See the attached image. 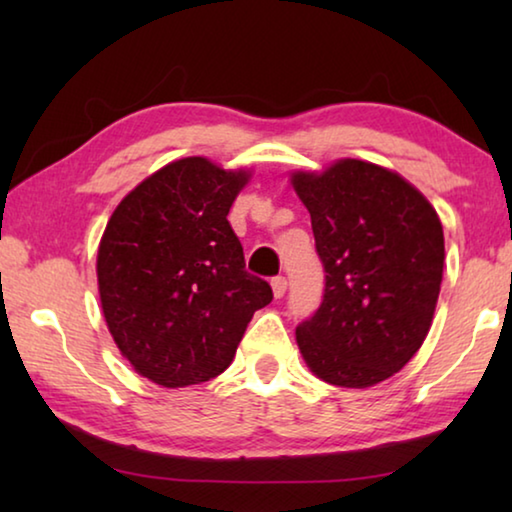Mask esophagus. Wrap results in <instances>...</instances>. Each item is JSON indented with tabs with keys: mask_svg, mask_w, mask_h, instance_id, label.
Returning a JSON list of instances; mask_svg holds the SVG:
<instances>
[{
	"mask_svg": "<svg viewBox=\"0 0 512 512\" xmlns=\"http://www.w3.org/2000/svg\"><path fill=\"white\" fill-rule=\"evenodd\" d=\"M271 287H273V296H275V298H282L284 293H287V287H289L287 277H282V275L273 277V280H271Z\"/></svg>",
	"mask_w": 512,
	"mask_h": 512,
	"instance_id": "obj_1",
	"label": "esophagus"
}]
</instances>
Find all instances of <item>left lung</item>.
Masks as SVG:
<instances>
[{
	"mask_svg": "<svg viewBox=\"0 0 512 512\" xmlns=\"http://www.w3.org/2000/svg\"><path fill=\"white\" fill-rule=\"evenodd\" d=\"M291 185L325 268L323 302L296 327L302 359L327 384L375 386L427 339L443 282V225L400 173L372 162L296 171Z\"/></svg>",
	"mask_w": 512,
	"mask_h": 512,
	"instance_id": "1",
	"label": "left lung"
}]
</instances>
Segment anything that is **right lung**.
Masks as SVG:
<instances>
[{"label": "right lung", "mask_w": 512, "mask_h": 512, "mask_svg": "<svg viewBox=\"0 0 512 512\" xmlns=\"http://www.w3.org/2000/svg\"><path fill=\"white\" fill-rule=\"evenodd\" d=\"M248 171L183 158L142 180L112 212L97 277L119 352L142 377L183 388L230 366L271 284L246 271L228 212Z\"/></svg>", "instance_id": "obj_1"}]
</instances>
